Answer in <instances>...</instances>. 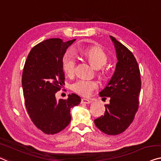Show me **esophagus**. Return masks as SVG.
Segmentation results:
<instances>
[{"mask_svg":"<svg viewBox=\"0 0 161 161\" xmlns=\"http://www.w3.org/2000/svg\"><path fill=\"white\" fill-rule=\"evenodd\" d=\"M81 103L89 104V103H92V101H90V100H87V99H85V98H83V99H81Z\"/></svg>","mask_w":161,"mask_h":161,"instance_id":"esophagus-1","label":"esophagus"}]
</instances>
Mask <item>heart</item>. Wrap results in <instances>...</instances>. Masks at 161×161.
<instances>
[{"mask_svg":"<svg viewBox=\"0 0 161 161\" xmlns=\"http://www.w3.org/2000/svg\"><path fill=\"white\" fill-rule=\"evenodd\" d=\"M80 50L95 69L102 68L107 63L106 54L100 47H84ZM62 65L64 72L67 75H73L76 66V56L74 53L69 51L64 55L62 60ZM97 87V81L90 80H78L71 85V89L74 92L82 96H89Z\"/></svg>","mask_w":161,"mask_h":161,"instance_id":"obj_1","label":"heart"}]
</instances>
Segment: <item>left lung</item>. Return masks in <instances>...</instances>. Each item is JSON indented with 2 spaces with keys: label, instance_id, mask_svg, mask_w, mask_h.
Listing matches in <instances>:
<instances>
[{
  "label": "left lung",
  "instance_id": "8db88e82",
  "mask_svg": "<svg viewBox=\"0 0 161 161\" xmlns=\"http://www.w3.org/2000/svg\"><path fill=\"white\" fill-rule=\"evenodd\" d=\"M116 49V69L107 85L99 92L100 97H109L103 116L94 120L95 126L108 135L121 134L134 119L139 105L141 90L140 71L135 57L116 38L110 36Z\"/></svg>",
  "mask_w": 161,
  "mask_h": 161
}]
</instances>
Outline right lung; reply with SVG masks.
Instances as JSON below:
<instances>
[{"instance_id":"obj_1","label":"right lung","mask_w":161,"mask_h":161,"mask_svg":"<svg viewBox=\"0 0 161 161\" xmlns=\"http://www.w3.org/2000/svg\"><path fill=\"white\" fill-rule=\"evenodd\" d=\"M75 40L52 38L40 42L31 50L24 66L21 84L26 108L33 124L45 134L65 129L71 119V108L81 102L74 93L66 100L56 97L65 85L63 57Z\"/></svg>"}]
</instances>
